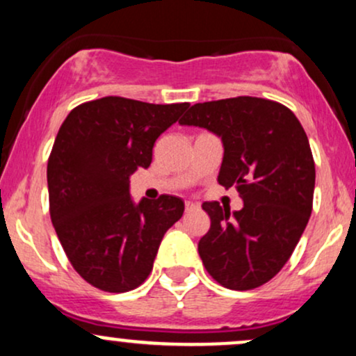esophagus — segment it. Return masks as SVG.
Here are the masks:
<instances>
[{"mask_svg": "<svg viewBox=\"0 0 356 356\" xmlns=\"http://www.w3.org/2000/svg\"><path fill=\"white\" fill-rule=\"evenodd\" d=\"M195 209H199L197 204H194V202H191V201L186 202V212H191V211H195Z\"/></svg>", "mask_w": 356, "mask_h": 356, "instance_id": "obj_1", "label": "esophagus"}]
</instances>
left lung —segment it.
Returning <instances> with one entry per match:
<instances>
[{
  "mask_svg": "<svg viewBox=\"0 0 356 356\" xmlns=\"http://www.w3.org/2000/svg\"><path fill=\"white\" fill-rule=\"evenodd\" d=\"M179 124L220 137L218 181L244 201L234 212L202 204L211 218L197 246L204 268L224 288L263 286L293 254L312 216L316 174L305 129L288 107L257 97L195 104Z\"/></svg>",
  "mask_w": 356,
  "mask_h": 356,
  "instance_id": "left-lung-1",
  "label": "left lung"
}]
</instances>
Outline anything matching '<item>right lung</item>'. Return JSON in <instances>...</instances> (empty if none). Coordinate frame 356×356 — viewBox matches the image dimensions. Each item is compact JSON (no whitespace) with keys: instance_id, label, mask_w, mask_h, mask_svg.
<instances>
[{"instance_id":"obj_1","label":"right lung","mask_w":356,"mask_h":356,"mask_svg":"<svg viewBox=\"0 0 356 356\" xmlns=\"http://www.w3.org/2000/svg\"><path fill=\"white\" fill-rule=\"evenodd\" d=\"M186 108L104 97L73 108L56 134L47 167L53 227L73 269L102 291L144 283L167 229L182 218L175 195L136 206L129 177L150 165L155 140Z\"/></svg>"}]
</instances>
